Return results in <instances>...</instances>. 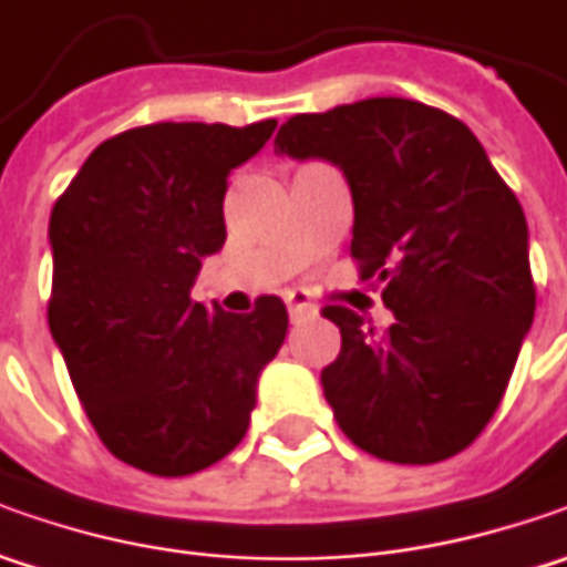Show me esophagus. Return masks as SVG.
Returning <instances> with one entry per match:
<instances>
[{
  "label": "esophagus",
  "instance_id": "1",
  "mask_svg": "<svg viewBox=\"0 0 567 567\" xmlns=\"http://www.w3.org/2000/svg\"><path fill=\"white\" fill-rule=\"evenodd\" d=\"M284 302H287V309H290V318H302L316 312V302L302 293V290H287V293H284Z\"/></svg>",
  "mask_w": 567,
  "mask_h": 567
}]
</instances>
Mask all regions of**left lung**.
<instances>
[{
  "instance_id": "1",
  "label": "left lung",
  "mask_w": 567,
  "mask_h": 567,
  "mask_svg": "<svg viewBox=\"0 0 567 567\" xmlns=\"http://www.w3.org/2000/svg\"><path fill=\"white\" fill-rule=\"evenodd\" d=\"M274 151L328 161L353 195L362 280L394 324L324 306L340 357L321 388L343 435L391 464H439L486 429L534 324L527 217L467 125L403 97L280 125Z\"/></svg>"
}]
</instances>
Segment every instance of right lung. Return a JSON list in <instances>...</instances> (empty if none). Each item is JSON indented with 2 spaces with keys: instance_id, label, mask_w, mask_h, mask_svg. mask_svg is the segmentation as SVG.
Here are the masks:
<instances>
[{
  "instance_id": "obj_1",
  "label": "right lung",
  "mask_w": 567,
  "mask_h": 567,
  "mask_svg": "<svg viewBox=\"0 0 567 567\" xmlns=\"http://www.w3.org/2000/svg\"><path fill=\"white\" fill-rule=\"evenodd\" d=\"M277 122H157L94 147L50 214V331L87 420L120 461L188 476L243 442L287 306L249 316L192 299L227 239V176Z\"/></svg>"
}]
</instances>
